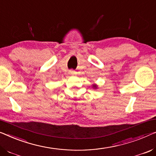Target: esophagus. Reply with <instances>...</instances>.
Masks as SVG:
<instances>
[{"instance_id":"1","label":"esophagus","mask_w":156,"mask_h":156,"mask_svg":"<svg viewBox=\"0 0 156 156\" xmlns=\"http://www.w3.org/2000/svg\"><path fill=\"white\" fill-rule=\"evenodd\" d=\"M69 73L71 74V75H73V74H75V71H69Z\"/></svg>"}]
</instances>
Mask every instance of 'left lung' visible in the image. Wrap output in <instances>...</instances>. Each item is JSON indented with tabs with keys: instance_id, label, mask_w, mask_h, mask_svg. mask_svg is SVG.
<instances>
[{
	"instance_id": "8db88e82",
	"label": "left lung",
	"mask_w": 156,
	"mask_h": 156,
	"mask_svg": "<svg viewBox=\"0 0 156 156\" xmlns=\"http://www.w3.org/2000/svg\"><path fill=\"white\" fill-rule=\"evenodd\" d=\"M92 86H93V87H94V88H97V85H93Z\"/></svg>"
}]
</instances>
